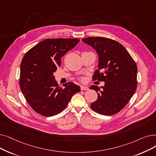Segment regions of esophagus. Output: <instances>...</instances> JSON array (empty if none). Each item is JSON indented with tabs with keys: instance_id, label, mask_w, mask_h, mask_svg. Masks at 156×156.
<instances>
[{
	"instance_id": "obj_1",
	"label": "esophagus",
	"mask_w": 156,
	"mask_h": 156,
	"mask_svg": "<svg viewBox=\"0 0 156 156\" xmlns=\"http://www.w3.org/2000/svg\"><path fill=\"white\" fill-rule=\"evenodd\" d=\"M80 89H81V90H87L89 89V87H87L86 86H83V85L80 86Z\"/></svg>"
}]
</instances>
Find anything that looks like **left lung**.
<instances>
[{
    "label": "left lung",
    "instance_id": "obj_1",
    "mask_svg": "<svg viewBox=\"0 0 156 156\" xmlns=\"http://www.w3.org/2000/svg\"><path fill=\"white\" fill-rule=\"evenodd\" d=\"M99 56L98 69L94 80L105 82L103 87L91 85L98 99L90 105L96 112L112 115L119 112L129 101L137 87V66L127 50L111 39L89 37L82 39Z\"/></svg>",
    "mask_w": 156,
    "mask_h": 156
}]
</instances>
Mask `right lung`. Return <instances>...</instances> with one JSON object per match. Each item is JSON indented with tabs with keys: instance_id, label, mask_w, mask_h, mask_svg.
Returning <instances> with one entry per match:
<instances>
[{
	"instance_id": "obj_1",
	"label": "right lung",
	"mask_w": 156,
	"mask_h": 156,
	"mask_svg": "<svg viewBox=\"0 0 156 156\" xmlns=\"http://www.w3.org/2000/svg\"><path fill=\"white\" fill-rule=\"evenodd\" d=\"M78 39H46L27 52L20 65V87L32 109L46 117L63 111L80 87L68 82L60 87L53 76L61 58Z\"/></svg>"
}]
</instances>
